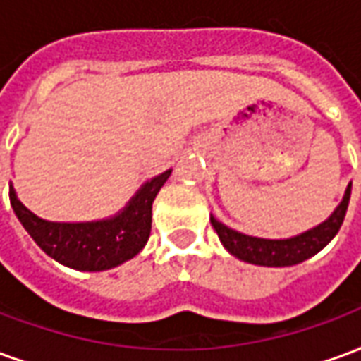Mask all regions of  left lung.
Instances as JSON below:
<instances>
[{
  "mask_svg": "<svg viewBox=\"0 0 361 361\" xmlns=\"http://www.w3.org/2000/svg\"><path fill=\"white\" fill-rule=\"evenodd\" d=\"M350 193H352V183H348L342 201L336 204V209L331 212L329 219L323 220L317 226L305 230L302 234L292 235V238L267 240V238L242 234L234 228L222 224L212 214L211 224L216 230L220 242L226 247L228 253L238 257L240 261L259 267H292L303 263L305 259L313 257L333 240L334 235L338 234L344 216H346Z\"/></svg>",
  "mask_w": 361,
  "mask_h": 361,
  "instance_id": "8db88e82",
  "label": "left lung"
}]
</instances>
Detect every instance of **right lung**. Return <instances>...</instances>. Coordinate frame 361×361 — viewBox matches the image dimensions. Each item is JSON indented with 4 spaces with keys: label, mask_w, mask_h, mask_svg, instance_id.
<instances>
[{
    "label": "right lung",
    "mask_w": 361,
    "mask_h": 361,
    "mask_svg": "<svg viewBox=\"0 0 361 361\" xmlns=\"http://www.w3.org/2000/svg\"><path fill=\"white\" fill-rule=\"evenodd\" d=\"M170 173L172 168L145 181L129 203L114 216L90 222L40 219L20 203L13 183H9V199L23 228L46 255L75 271L100 272L123 265L147 245L152 224V203Z\"/></svg>",
    "instance_id": "add662e5"
}]
</instances>
